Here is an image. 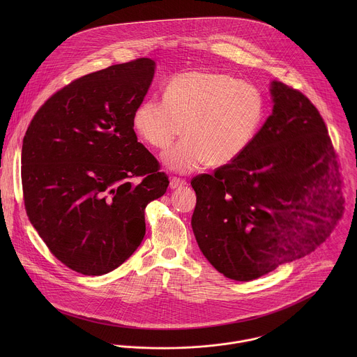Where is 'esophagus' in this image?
<instances>
[{
	"mask_svg": "<svg viewBox=\"0 0 357 357\" xmlns=\"http://www.w3.org/2000/svg\"><path fill=\"white\" fill-rule=\"evenodd\" d=\"M185 184H187V181L184 178H180V177H172L170 178V188H178V187H183Z\"/></svg>",
	"mask_w": 357,
	"mask_h": 357,
	"instance_id": "1",
	"label": "esophagus"
}]
</instances>
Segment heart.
I'll list each match as a JSON object with an SVG mask.
<instances>
[{"instance_id":"heart-1","label":"heart","mask_w":357,"mask_h":357,"mask_svg":"<svg viewBox=\"0 0 357 357\" xmlns=\"http://www.w3.org/2000/svg\"><path fill=\"white\" fill-rule=\"evenodd\" d=\"M264 118V99L253 84L214 71H187L173 77L163 100L147 99L133 114V128L167 167L190 173L206 163H232L249 149Z\"/></svg>"}]
</instances>
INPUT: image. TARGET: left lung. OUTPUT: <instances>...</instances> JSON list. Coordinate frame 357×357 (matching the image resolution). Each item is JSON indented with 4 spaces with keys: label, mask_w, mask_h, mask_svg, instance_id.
I'll list each match as a JSON object with an SVG mask.
<instances>
[{
    "label": "left lung",
    "mask_w": 357,
    "mask_h": 357,
    "mask_svg": "<svg viewBox=\"0 0 357 357\" xmlns=\"http://www.w3.org/2000/svg\"><path fill=\"white\" fill-rule=\"evenodd\" d=\"M271 95L273 111L245 153L191 180L198 246L238 282L317 252L340 204L337 153L320 112L282 82Z\"/></svg>",
    "instance_id": "8db88e82"
}]
</instances>
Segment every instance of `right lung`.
<instances>
[{"label": "right lung", "mask_w": 357, "mask_h": 357, "mask_svg": "<svg viewBox=\"0 0 357 357\" xmlns=\"http://www.w3.org/2000/svg\"><path fill=\"white\" fill-rule=\"evenodd\" d=\"M153 71L155 61L140 57L77 78L40 107L24 135L26 213L52 255L78 273H108L133 255L146 206L167 190L133 129Z\"/></svg>", "instance_id": "obj_1"}]
</instances>
